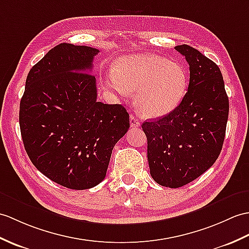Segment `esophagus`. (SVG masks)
Masks as SVG:
<instances>
[{"label": "esophagus", "mask_w": 249, "mask_h": 249, "mask_svg": "<svg viewBox=\"0 0 249 249\" xmlns=\"http://www.w3.org/2000/svg\"><path fill=\"white\" fill-rule=\"evenodd\" d=\"M130 127H132V128H136V127H140V122H139V120L134 114L130 115Z\"/></svg>", "instance_id": "1"}]
</instances>
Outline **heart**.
I'll return each instance as SVG.
<instances>
[{"label":"heart","mask_w":249,"mask_h":249,"mask_svg":"<svg viewBox=\"0 0 249 249\" xmlns=\"http://www.w3.org/2000/svg\"><path fill=\"white\" fill-rule=\"evenodd\" d=\"M107 87L121 95L136 92V104L147 118L172 112L188 90V74L177 62L157 55H132L119 59Z\"/></svg>","instance_id":"heart-1"}]
</instances>
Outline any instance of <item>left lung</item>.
Listing matches in <instances>:
<instances>
[{"label":"left lung","instance_id":"obj_1","mask_svg":"<svg viewBox=\"0 0 249 249\" xmlns=\"http://www.w3.org/2000/svg\"><path fill=\"white\" fill-rule=\"evenodd\" d=\"M175 50L190 66L187 93L172 112L142 124L151 175L160 186L169 188L193 181L215 162L229 113L223 75L216 63L187 44Z\"/></svg>","mask_w":249,"mask_h":249}]
</instances>
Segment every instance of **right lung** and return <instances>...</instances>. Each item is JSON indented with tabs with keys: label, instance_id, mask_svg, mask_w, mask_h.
Returning <instances> with one entry per match:
<instances>
[{
	"label": "right lung",
	"instance_id": "add662e5",
	"mask_svg": "<svg viewBox=\"0 0 249 249\" xmlns=\"http://www.w3.org/2000/svg\"><path fill=\"white\" fill-rule=\"evenodd\" d=\"M98 52L56 45L31 69L20 102L21 136L33 164L73 190L104 180L115 143L129 128L122 105L96 100V79L90 71Z\"/></svg>",
	"mask_w": 249,
	"mask_h": 249
}]
</instances>
